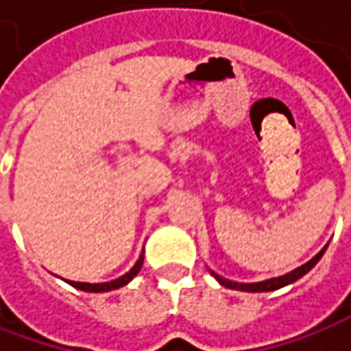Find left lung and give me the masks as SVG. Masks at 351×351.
Listing matches in <instances>:
<instances>
[{"instance_id":"obj_1","label":"left lung","mask_w":351,"mask_h":351,"mask_svg":"<svg viewBox=\"0 0 351 351\" xmlns=\"http://www.w3.org/2000/svg\"><path fill=\"white\" fill-rule=\"evenodd\" d=\"M324 250H326V247L320 250L317 256H313V258L308 260V262H305L303 266H299V268H295L293 272L285 274V276H280V278H272V280H264V282H256V284H237V282H231V280H225V278H221V276H217L215 272H212V276L219 282L221 285H225V287H229V289H239V291H248V293H262V291H276V289H280V287H284V285H289L293 284V282H297L299 278H303L305 274L317 264L320 260V256L324 254Z\"/></svg>"}]
</instances>
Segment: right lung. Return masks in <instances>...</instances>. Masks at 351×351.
Listing matches in <instances>:
<instances>
[{"instance_id":"obj_1","label":"right lung","mask_w":351,"mask_h":351,"mask_svg":"<svg viewBox=\"0 0 351 351\" xmlns=\"http://www.w3.org/2000/svg\"><path fill=\"white\" fill-rule=\"evenodd\" d=\"M141 264H143V252L139 254L138 262L134 264V268L126 272L124 276H120V278H116L112 282H104V284H85V282H67L69 285H73V287H77L81 291H89V293H103V291H112V289H118V287H122V285L130 284L138 272L141 270Z\"/></svg>"}]
</instances>
